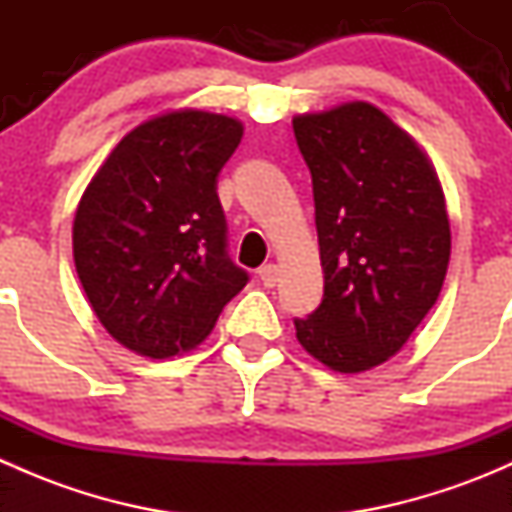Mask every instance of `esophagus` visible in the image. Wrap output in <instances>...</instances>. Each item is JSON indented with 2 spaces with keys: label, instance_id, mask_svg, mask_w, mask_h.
Instances as JSON below:
<instances>
[{
  "label": "esophagus",
  "instance_id": "esophagus-1",
  "mask_svg": "<svg viewBox=\"0 0 512 512\" xmlns=\"http://www.w3.org/2000/svg\"><path fill=\"white\" fill-rule=\"evenodd\" d=\"M257 275H260L262 285L265 287H275L277 285V275H280V270H277V265H262L260 270H257Z\"/></svg>",
  "mask_w": 512,
  "mask_h": 512
}]
</instances>
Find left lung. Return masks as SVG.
Returning <instances> with one entry per match:
<instances>
[{
    "instance_id": "obj_1",
    "label": "left lung",
    "mask_w": 512,
    "mask_h": 512,
    "mask_svg": "<svg viewBox=\"0 0 512 512\" xmlns=\"http://www.w3.org/2000/svg\"><path fill=\"white\" fill-rule=\"evenodd\" d=\"M312 173L324 299L294 319L304 352L339 374L399 354L451 260L446 195L409 131L369 101L292 118Z\"/></svg>"
}]
</instances>
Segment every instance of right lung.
Here are the masks:
<instances>
[{"label": "right lung", "instance_id": "add662e5", "mask_svg": "<svg viewBox=\"0 0 512 512\" xmlns=\"http://www.w3.org/2000/svg\"><path fill=\"white\" fill-rule=\"evenodd\" d=\"M235 116L170 108L128 131L86 185L74 265L121 347L168 359L205 342L247 272L225 252L218 173L240 146Z\"/></svg>", "mask_w": 512, "mask_h": 512}]
</instances>
